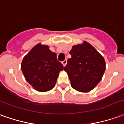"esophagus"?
<instances>
[{"mask_svg": "<svg viewBox=\"0 0 124 124\" xmlns=\"http://www.w3.org/2000/svg\"><path fill=\"white\" fill-rule=\"evenodd\" d=\"M62 64H63V67H65V65H66V64H67V60L65 59V60H64L63 62H62Z\"/></svg>", "mask_w": 124, "mask_h": 124, "instance_id": "1", "label": "esophagus"}]
</instances>
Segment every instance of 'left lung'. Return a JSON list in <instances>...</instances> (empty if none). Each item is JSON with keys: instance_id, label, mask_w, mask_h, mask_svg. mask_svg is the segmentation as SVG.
<instances>
[{"instance_id": "left-lung-1", "label": "left lung", "mask_w": 124, "mask_h": 124, "mask_svg": "<svg viewBox=\"0 0 124 124\" xmlns=\"http://www.w3.org/2000/svg\"><path fill=\"white\" fill-rule=\"evenodd\" d=\"M71 57L64 70L67 73L73 88L82 93L93 90L103 78L105 71L103 57L88 42L72 46Z\"/></svg>"}]
</instances>
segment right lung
<instances>
[{
	"label": "right lung",
	"instance_id": "obj_1",
	"mask_svg": "<svg viewBox=\"0 0 124 124\" xmlns=\"http://www.w3.org/2000/svg\"><path fill=\"white\" fill-rule=\"evenodd\" d=\"M21 68L26 81L35 90L46 92L54 88L63 66L48 46L38 44L23 59Z\"/></svg>",
	"mask_w": 124,
	"mask_h": 124
}]
</instances>
